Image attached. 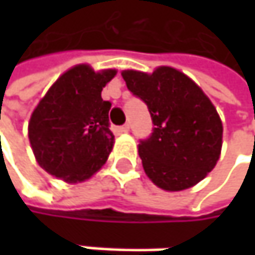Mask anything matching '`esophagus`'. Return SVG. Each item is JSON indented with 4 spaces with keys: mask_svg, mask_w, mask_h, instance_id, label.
<instances>
[{
    "mask_svg": "<svg viewBox=\"0 0 255 255\" xmlns=\"http://www.w3.org/2000/svg\"><path fill=\"white\" fill-rule=\"evenodd\" d=\"M120 129H121L123 132H128V131H129V126H128V124H126V126H123V127L120 128Z\"/></svg>",
    "mask_w": 255,
    "mask_h": 255,
    "instance_id": "obj_1",
    "label": "esophagus"
}]
</instances>
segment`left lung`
I'll list each match as a JSON object with an SVG mask.
<instances>
[{"label":"left lung","mask_w":255,"mask_h":255,"mask_svg":"<svg viewBox=\"0 0 255 255\" xmlns=\"http://www.w3.org/2000/svg\"><path fill=\"white\" fill-rule=\"evenodd\" d=\"M121 75L147 105L155 126L138 144L146 176L167 192L198 184L216 167L223 144V124L208 96L171 66H158L152 74L127 69Z\"/></svg>","instance_id":"8db88e82"}]
</instances>
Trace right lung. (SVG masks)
Wrapping results in <instances>:
<instances>
[{"mask_svg": "<svg viewBox=\"0 0 255 255\" xmlns=\"http://www.w3.org/2000/svg\"><path fill=\"white\" fill-rule=\"evenodd\" d=\"M115 75L117 69L75 65L39 100L27 135L38 165L48 174L82 183L106 164L115 137L109 129L111 103L102 99V90Z\"/></svg>", "mask_w": 255, "mask_h": 255, "instance_id": "add662e5", "label": "right lung"}]
</instances>
